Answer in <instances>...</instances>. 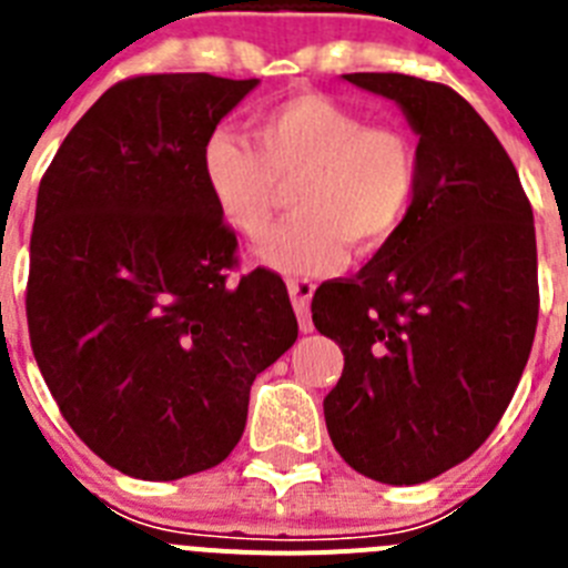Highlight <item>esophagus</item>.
<instances>
[{
	"mask_svg": "<svg viewBox=\"0 0 568 568\" xmlns=\"http://www.w3.org/2000/svg\"><path fill=\"white\" fill-rule=\"evenodd\" d=\"M287 293H290V301H293L295 315H298L301 329H304V333H310V329H313V318H310V301H313L315 284L310 278H304V275H295V278H287Z\"/></svg>",
	"mask_w": 568,
	"mask_h": 568,
	"instance_id": "34e87169",
	"label": "esophagus"
}]
</instances>
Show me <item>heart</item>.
Returning <instances> with one entry per match:
<instances>
[{
	"mask_svg": "<svg viewBox=\"0 0 568 568\" xmlns=\"http://www.w3.org/2000/svg\"><path fill=\"white\" fill-rule=\"evenodd\" d=\"M255 144L219 128L202 148L215 210L244 239L273 222L295 184V219L273 230L255 258L281 273H333L346 250L375 253L400 233L420 187V150L400 124L373 122L324 93L267 104L250 122Z\"/></svg>",
	"mask_w": 568,
	"mask_h": 568,
	"instance_id": "heart-1",
	"label": "heart"
}]
</instances>
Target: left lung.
<instances>
[{"instance_id": "obj_1", "label": "left lung", "mask_w": 568, "mask_h": 568, "mask_svg": "<svg viewBox=\"0 0 568 568\" xmlns=\"http://www.w3.org/2000/svg\"><path fill=\"white\" fill-rule=\"evenodd\" d=\"M344 79L404 108L420 135V187L355 278L315 290V329L344 353L324 418L355 471L424 484L464 464L518 389L540 307L531 204L498 135L449 84Z\"/></svg>"}]
</instances>
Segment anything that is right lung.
I'll return each mask as SVG.
<instances>
[{
  "label": "right lung",
  "instance_id": "obj_1",
  "mask_svg": "<svg viewBox=\"0 0 568 568\" xmlns=\"http://www.w3.org/2000/svg\"><path fill=\"white\" fill-rule=\"evenodd\" d=\"M255 79L144 73L73 124L39 184L24 310L70 429L113 469L175 480L222 464L255 375L298 338L278 273L239 270L202 148Z\"/></svg>",
  "mask_w": 568,
  "mask_h": 568
}]
</instances>
